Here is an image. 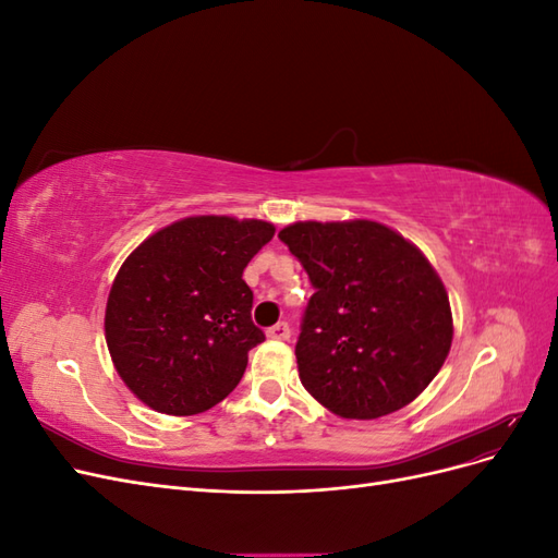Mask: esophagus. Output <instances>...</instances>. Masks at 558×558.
<instances>
[{
    "label": "esophagus",
    "mask_w": 558,
    "mask_h": 558,
    "mask_svg": "<svg viewBox=\"0 0 558 558\" xmlns=\"http://www.w3.org/2000/svg\"><path fill=\"white\" fill-rule=\"evenodd\" d=\"M267 337H269V340L283 342V340H289V337H291V328H289V324H277L272 328H267Z\"/></svg>",
    "instance_id": "34e87169"
}]
</instances>
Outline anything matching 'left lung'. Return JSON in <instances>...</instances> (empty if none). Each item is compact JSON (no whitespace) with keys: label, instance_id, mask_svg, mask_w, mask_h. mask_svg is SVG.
Listing matches in <instances>:
<instances>
[{"label":"left lung","instance_id":"obj_1","mask_svg":"<svg viewBox=\"0 0 558 558\" xmlns=\"http://www.w3.org/2000/svg\"><path fill=\"white\" fill-rule=\"evenodd\" d=\"M279 240L316 289L295 344L310 396L369 421L424 393L453 340L447 289L424 253L367 218L298 221Z\"/></svg>","mask_w":558,"mask_h":558}]
</instances>
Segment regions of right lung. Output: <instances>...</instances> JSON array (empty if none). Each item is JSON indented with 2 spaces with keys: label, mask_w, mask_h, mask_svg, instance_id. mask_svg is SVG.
I'll list each match as a JSON object with an SVG mask.
<instances>
[{
  "label": "right lung",
  "mask_w": 558,
  "mask_h": 558,
  "mask_svg": "<svg viewBox=\"0 0 558 558\" xmlns=\"http://www.w3.org/2000/svg\"><path fill=\"white\" fill-rule=\"evenodd\" d=\"M275 238L260 218L189 216L134 248L111 283L105 337L118 377L150 410L207 412L240 384L253 326L244 267Z\"/></svg>",
  "instance_id": "obj_1"
}]
</instances>
